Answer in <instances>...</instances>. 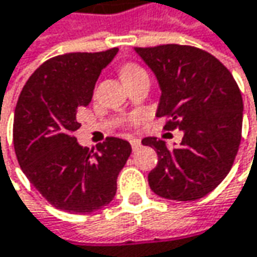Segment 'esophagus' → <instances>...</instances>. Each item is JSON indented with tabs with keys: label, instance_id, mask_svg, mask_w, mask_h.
Returning a JSON list of instances; mask_svg holds the SVG:
<instances>
[{
	"label": "esophagus",
	"instance_id": "1",
	"mask_svg": "<svg viewBox=\"0 0 257 257\" xmlns=\"http://www.w3.org/2000/svg\"><path fill=\"white\" fill-rule=\"evenodd\" d=\"M131 146H132V150L137 152L141 147V141L140 140H131Z\"/></svg>",
	"mask_w": 257,
	"mask_h": 257
}]
</instances>
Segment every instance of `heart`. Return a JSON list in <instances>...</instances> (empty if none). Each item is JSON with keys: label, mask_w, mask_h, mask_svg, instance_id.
<instances>
[{"label": "heart", "mask_w": 257, "mask_h": 257, "mask_svg": "<svg viewBox=\"0 0 257 257\" xmlns=\"http://www.w3.org/2000/svg\"><path fill=\"white\" fill-rule=\"evenodd\" d=\"M143 72H144V70H143L141 67L135 66V64H126V66L122 69V72H120V76H122V79H126V78L135 76V75H138V73H143Z\"/></svg>", "instance_id": "heart-1"}]
</instances>
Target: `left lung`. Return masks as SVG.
I'll list each match as a JSON object with an SVG mask.
<instances>
[{"mask_svg":"<svg viewBox=\"0 0 257 257\" xmlns=\"http://www.w3.org/2000/svg\"><path fill=\"white\" fill-rule=\"evenodd\" d=\"M160 88L156 116L165 129H179V146L147 137L157 153L149 184L157 196L193 201L213 191L228 175L241 141L243 98L229 70L212 54L188 45L134 48Z\"/></svg>","mask_w":257,"mask_h":257,"instance_id":"obj_1","label":"left lung"}]
</instances>
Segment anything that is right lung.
<instances>
[{
	"label": "right lung",
	"mask_w": 257,
	"mask_h": 257,
	"mask_svg": "<svg viewBox=\"0 0 257 257\" xmlns=\"http://www.w3.org/2000/svg\"><path fill=\"white\" fill-rule=\"evenodd\" d=\"M117 48L70 53L47 60L23 86L14 110L13 143L19 165L54 207L91 213L108 204L117 176L131 156V144L108 137L97 152L73 137L79 107L91 103L95 82Z\"/></svg>",
	"instance_id": "add662e5"
}]
</instances>
